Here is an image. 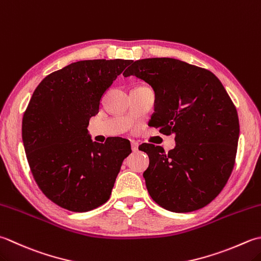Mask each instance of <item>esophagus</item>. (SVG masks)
Here are the masks:
<instances>
[{"label": "esophagus", "mask_w": 261, "mask_h": 261, "mask_svg": "<svg viewBox=\"0 0 261 261\" xmlns=\"http://www.w3.org/2000/svg\"><path fill=\"white\" fill-rule=\"evenodd\" d=\"M131 148L134 151H137L138 148H139V144L137 141H131Z\"/></svg>", "instance_id": "esophagus-1"}]
</instances>
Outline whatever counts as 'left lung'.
<instances>
[{
	"label": "left lung",
	"instance_id": "8db88e82",
	"mask_svg": "<svg viewBox=\"0 0 261 261\" xmlns=\"http://www.w3.org/2000/svg\"><path fill=\"white\" fill-rule=\"evenodd\" d=\"M123 75L154 89L151 126L175 136L168 152L140 146L149 156L144 177L150 197L174 213L205 207L225 187L236 162L239 117L224 86L211 71L171 58L138 60Z\"/></svg>",
	"mask_w": 261,
	"mask_h": 261
}]
</instances>
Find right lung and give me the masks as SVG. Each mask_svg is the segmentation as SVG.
<instances>
[{"label":"right lung","mask_w":261,"mask_h":261,"mask_svg":"<svg viewBox=\"0 0 261 261\" xmlns=\"http://www.w3.org/2000/svg\"><path fill=\"white\" fill-rule=\"evenodd\" d=\"M132 60H86L42 80L22 119L30 170L49 200L71 212H88L109 200L122 162L131 152L122 138L91 140V116L101 97Z\"/></svg>","instance_id":"1"}]
</instances>
